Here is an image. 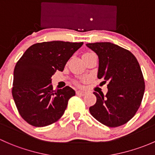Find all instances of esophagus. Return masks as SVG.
Instances as JSON below:
<instances>
[{
    "mask_svg": "<svg viewBox=\"0 0 155 155\" xmlns=\"http://www.w3.org/2000/svg\"><path fill=\"white\" fill-rule=\"evenodd\" d=\"M85 94H86V92H84V91H76V94H77V95L84 96V95H85Z\"/></svg>",
    "mask_w": 155,
    "mask_h": 155,
    "instance_id": "esophagus-1",
    "label": "esophagus"
}]
</instances>
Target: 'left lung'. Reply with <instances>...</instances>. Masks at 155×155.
I'll return each mask as SVG.
<instances>
[{"label":"left lung","instance_id":"obj_1","mask_svg":"<svg viewBox=\"0 0 155 155\" xmlns=\"http://www.w3.org/2000/svg\"><path fill=\"white\" fill-rule=\"evenodd\" d=\"M99 58L97 77L108 82L107 93L98 94L91 114L102 124L118 127L128 123L140 106L145 82L140 66L128 50L110 42L86 44Z\"/></svg>","mask_w":155,"mask_h":155}]
</instances>
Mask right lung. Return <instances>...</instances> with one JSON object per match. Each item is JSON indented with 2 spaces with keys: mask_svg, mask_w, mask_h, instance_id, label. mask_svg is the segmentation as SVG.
Segmentation results:
<instances>
[{
  "mask_svg": "<svg viewBox=\"0 0 155 155\" xmlns=\"http://www.w3.org/2000/svg\"><path fill=\"white\" fill-rule=\"evenodd\" d=\"M82 45L61 41L37 43L16 63L12 97L20 115L29 124L45 127L64 114L68 100L76 92L69 86L54 91L51 77L56 71H63L67 61Z\"/></svg>",
  "mask_w": 155,
  "mask_h": 155,
  "instance_id": "right-lung-1",
  "label": "right lung"
}]
</instances>
